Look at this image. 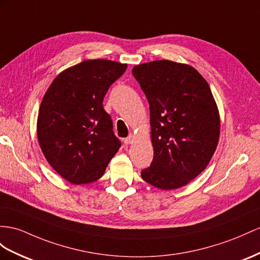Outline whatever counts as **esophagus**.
<instances>
[{"label":"esophagus","mask_w":260,"mask_h":260,"mask_svg":"<svg viewBox=\"0 0 260 260\" xmlns=\"http://www.w3.org/2000/svg\"><path fill=\"white\" fill-rule=\"evenodd\" d=\"M133 142H134V135H133V134L128 135L126 138H124V144H125V145L133 144Z\"/></svg>","instance_id":"esophagus-1"}]
</instances>
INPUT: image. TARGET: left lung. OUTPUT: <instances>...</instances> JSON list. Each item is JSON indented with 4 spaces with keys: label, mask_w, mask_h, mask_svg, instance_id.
<instances>
[{
    "label": "left lung",
    "mask_w": 260,
    "mask_h": 260,
    "mask_svg": "<svg viewBox=\"0 0 260 260\" xmlns=\"http://www.w3.org/2000/svg\"><path fill=\"white\" fill-rule=\"evenodd\" d=\"M132 73L148 100L154 147L142 178L162 190L183 187L206 168L218 143L210 86L193 67L170 60L138 64Z\"/></svg>",
    "instance_id": "1"
}]
</instances>
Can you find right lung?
I'll list each match as a JSON object with an SVG mask.
<instances>
[{"instance_id":"right-lung-1","label":"right lung","mask_w":260,"mask_h":260,"mask_svg":"<svg viewBox=\"0 0 260 260\" xmlns=\"http://www.w3.org/2000/svg\"><path fill=\"white\" fill-rule=\"evenodd\" d=\"M127 64L85 60L63 70L38 112V143L47 161L73 184L96 181L121 147L103 99Z\"/></svg>"}]
</instances>
